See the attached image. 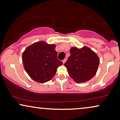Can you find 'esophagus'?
Returning a JSON list of instances; mask_svg holds the SVG:
<instances>
[{"label":"esophagus","mask_w":120,"mask_h":120,"mask_svg":"<svg viewBox=\"0 0 120 120\" xmlns=\"http://www.w3.org/2000/svg\"><path fill=\"white\" fill-rule=\"evenodd\" d=\"M66 60H67V59L66 58H65V59H64L63 60H62V62H63V64H64L66 62Z\"/></svg>","instance_id":"34e87169"}]
</instances>
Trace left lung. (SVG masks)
Masks as SVG:
<instances>
[{"label": "left lung", "instance_id": "8db88e82", "mask_svg": "<svg viewBox=\"0 0 120 120\" xmlns=\"http://www.w3.org/2000/svg\"><path fill=\"white\" fill-rule=\"evenodd\" d=\"M70 56L64 64L70 76L78 83L92 79L97 71L99 59L97 54L88 47H72Z\"/></svg>", "mask_w": 120, "mask_h": 120}]
</instances>
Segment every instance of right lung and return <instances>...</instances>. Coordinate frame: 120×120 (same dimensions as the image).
<instances>
[{"label": "right lung", "instance_id": "add662e5", "mask_svg": "<svg viewBox=\"0 0 120 120\" xmlns=\"http://www.w3.org/2000/svg\"><path fill=\"white\" fill-rule=\"evenodd\" d=\"M55 45L41 41L28 46L23 52V66L29 77L38 82H47L53 78L62 62L57 58Z\"/></svg>", "mask_w": 120, "mask_h": 120}]
</instances>
